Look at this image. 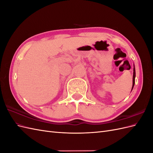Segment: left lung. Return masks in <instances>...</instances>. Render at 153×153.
Wrapping results in <instances>:
<instances>
[{
  "instance_id": "obj_1",
  "label": "left lung",
  "mask_w": 153,
  "mask_h": 153,
  "mask_svg": "<svg viewBox=\"0 0 153 153\" xmlns=\"http://www.w3.org/2000/svg\"><path fill=\"white\" fill-rule=\"evenodd\" d=\"M135 77H136V70H135V66L134 65V72H133V83H132V90L131 91H132L134 86V84H135Z\"/></svg>"
}]
</instances>
